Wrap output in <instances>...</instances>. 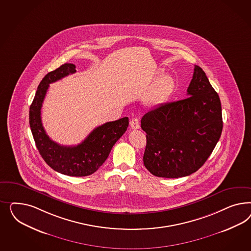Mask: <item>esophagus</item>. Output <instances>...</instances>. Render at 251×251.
<instances>
[{
    "instance_id": "esophagus-1",
    "label": "esophagus",
    "mask_w": 251,
    "mask_h": 251,
    "mask_svg": "<svg viewBox=\"0 0 251 251\" xmlns=\"http://www.w3.org/2000/svg\"><path fill=\"white\" fill-rule=\"evenodd\" d=\"M129 125H130V127H131V129H137L140 128V122H139V120L138 119H132L130 122H129Z\"/></svg>"
}]
</instances>
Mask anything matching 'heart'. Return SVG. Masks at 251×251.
Wrapping results in <instances>:
<instances>
[{"mask_svg":"<svg viewBox=\"0 0 251 251\" xmlns=\"http://www.w3.org/2000/svg\"><path fill=\"white\" fill-rule=\"evenodd\" d=\"M174 80L171 76L164 75L161 77L154 86V89L149 97V102L152 104H158L171 93L174 88Z\"/></svg>","mask_w":251,"mask_h":251,"instance_id":"b5f03b06","label":"heart"}]
</instances>
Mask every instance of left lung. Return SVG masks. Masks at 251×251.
I'll return each instance as SVG.
<instances>
[{
    "label": "left lung",
    "mask_w": 251,
    "mask_h": 251,
    "mask_svg": "<svg viewBox=\"0 0 251 251\" xmlns=\"http://www.w3.org/2000/svg\"><path fill=\"white\" fill-rule=\"evenodd\" d=\"M187 92L189 98L161 104L142 118L144 164L153 176L176 178L196 172L220 139V99L197 65Z\"/></svg>",
    "instance_id": "obj_1"
}]
</instances>
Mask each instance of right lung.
Returning a JSON list of instances; mask_svg holds the SVG:
<instances>
[{
    "label": "right lung",
    "mask_w": 251,
    "mask_h": 251,
    "mask_svg": "<svg viewBox=\"0 0 251 251\" xmlns=\"http://www.w3.org/2000/svg\"><path fill=\"white\" fill-rule=\"evenodd\" d=\"M75 65L64 63L46 75L38 84L29 109V124L38 152L55 171L70 176H85L95 173L106 161L116 142L129 126L128 117L93 129L84 141L75 146H64L52 141L41 122V106L50 84L75 73Z\"/></svg>",
    "instance_id": "add662e5"
}]
</instances>
